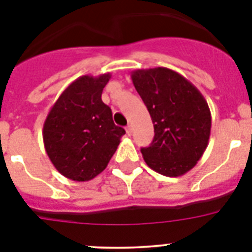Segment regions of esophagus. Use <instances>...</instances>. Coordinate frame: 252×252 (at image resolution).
<instances>
[{"instance_id": "34e87169", "label": "esophagus", "mask_w": 252, "mask_h": 252, "mask_svg": "<svg viewBox=\"0 0 252 252\" xmlns=\"http://www.w3.org/2000/svg\"><path fill=\"white\" fill-rule=\"evenodd\" d=\"M131 132H132V127H131V125H128V126H126V133L130 136Z\"/></svg>"}]
</instances>
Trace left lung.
Segmentation results:
<instances>
[{
  "mask_svg": "<svg viewBox=\"0 0 252 252\" xmlns=\"http://www.w3.org/2000/svg\"><path fill=\"white\" fill-rule=\"evenodd\" d=\"M131 79L148 107L155 132L150 146L141 149L144 160L159 174H186L208 145V103L188 79L171 69H137Z\"/></svg>",
  "mask_w": 252,
  "mask_h": 252,
  "instance_id": "obj_1",
  "label": "left lung"
}]
</instances>
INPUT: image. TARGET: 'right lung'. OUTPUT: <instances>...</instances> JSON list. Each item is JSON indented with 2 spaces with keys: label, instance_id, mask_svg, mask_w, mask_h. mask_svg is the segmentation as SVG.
<instances>
[{
  "label": "right lung",
  "instance_id": "obj_1",
  "mask_svg": "<svg viewBox=\"0 0 252 252\" xmlns=\"http://www.w3.org/2000/svg\"><path fill=\"white\" fill-rule=\"evenodd\" d=\"M111 74L82 75L66 87L51 107L43 128L44 146L60 174L87 182L102 173L126 131L113 124L102 102Z\"/></svg>",
  "mask_w": 252,
  "mask_h": 252
}]
</instances>
